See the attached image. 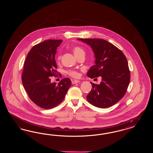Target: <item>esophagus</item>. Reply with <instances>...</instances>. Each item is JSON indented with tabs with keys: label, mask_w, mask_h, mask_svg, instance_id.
<instances>
[{
	"label": "esophagus",
	"mask_w": 153,
	"mask_h": 153,
	"mask_svg": "<svg viewBox=\"0 0 153 153\" xmlns=\"http://www.w3.org/2000/svg\"><path fill=\"white\" fill-rule=\"evenodd\" d=\"M79 81L77 80V79H74V80L72 81V84H76V83H79Z\"/></svg>",
	"instance_id": "esophagus-1"
}]
</instances>
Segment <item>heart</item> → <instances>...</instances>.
<instances>
[{
    "label": "heart",
    "mask_w": 153,
    "mask_h": 153,
    "mask_svg": "<svg viewBox=\"0 0 153 153\" xmlns=\"http://www.w3.org/2000/svg\"><path fill=\"white\" fill-rule=\"evenodd\" d=\"M73 52L74 56H77L81 54H85V51H83V49L80 46H76L74 47ZM57 58H58V59L59 60L61 58V56L60 55H58ZM67 74H69L70 76L73 77H77L79 76V73L74 70H68L67 72Z\"/></svg>",
    "instance_id": "b5f03b06"
}]
</instances>
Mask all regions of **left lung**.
Returning <instances> with one entry per match:
<instances>
[{"instance_id":"1","label":"left lung","mask_w":153,"mask_h":153,"mask_svg":"<svg viewBox=\"0 0 153 153\" xmlns=\"http://www.w3.org/2000/svg\"><path fill=\"white\" fill-rule=\"evenodd\" d=\"M92 48L95 65L88 70L91 79L100 76L99 85L91 83L87 95L91 104L100 108L111 107L124 97L130 81V71L123 53L111 43L101 39H77Z\"/></svg>"}]
</instances>
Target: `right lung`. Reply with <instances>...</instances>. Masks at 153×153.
<instances>
[{
    "label": "right lung",
    "instance_id": "1",
    "mask_svg": "<svg viewBox=\"0 0 153 153\" xmlns=\"http://www.w3.org/2000/svg\"><path fill=\"white\" fill-rule=\"evenodd\" d=\"M62 42V40H46L35 45L24 63L23 87L30 99L44 109H51L59 104L72 84L69 78L62 79L58 84L51 81V76L58 73L55 54Z\"/></svg>",
    "mask_w": 153,
    "mask_h": 153
}]
</instances>
